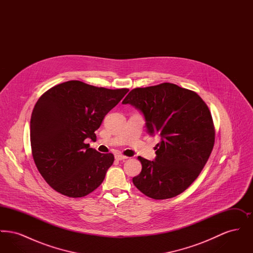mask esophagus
Here are the masks:
<instances>
[{
    "mask_svg": "<svg viewBox=\"0 0 253 253\" xmlns=\"http://www.w3.org/2000/svg\"><path fill=\"white\" fill-rule=\"evenodd\" d=\"M115 158L117 159V160H125V159H127L128 157H124V156H122V155H121V154H118V155H116L115 156Z\"/></svg>",
    "mask_w": 253,
    "mask_h": 253,
    "instance_id": "34e87169",
    "label": "esophagus"
}]
</instances>
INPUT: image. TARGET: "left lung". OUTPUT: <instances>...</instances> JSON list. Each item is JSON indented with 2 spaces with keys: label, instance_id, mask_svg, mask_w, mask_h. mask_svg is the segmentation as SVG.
I'll list each match as a JSON object with an SVG mask.
<instances>
[{
  "label": "left lung",
  "instance_id": "left-lung-1",
  "mask_svg": "<svg viewBox=\"0 0 253 253\" xmlns=\"http://www.w3.org/2000/svg\"><path fill=\"white\" fill-rule=\"evenodd\" d=\"M140 111L150 135H159L157 157H138L141 172L133 185L154 199H168L187 190L204 168L214 145L211 112L195 92L172 84L135 88L122 101Z\"/></svg>",
  "mask_w": 253,
  "mask_h": 253
}]
</instances>
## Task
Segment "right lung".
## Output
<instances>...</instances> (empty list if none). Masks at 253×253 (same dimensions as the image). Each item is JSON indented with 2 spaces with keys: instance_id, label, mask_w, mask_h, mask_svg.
Masks as SVG:
<instances>
[{
  "instance_id": "obj_1",
  "label": "right lung",
  "mask_w": 253,
  "mask_h": 253,
  "mask_svg": "<svg viewBox=\"0 0 253 253\" xmlns=\"http://www.w3.org/2000/svg\"><path fill=\"white\" fill-rule=\"evenodd\" d=\"M129 89H106L69 81L41 96L30 121L32 156L42 176L55 191L84 197L102 183L114 162L86 144Z\"/></svg>"
}]
</instances>
